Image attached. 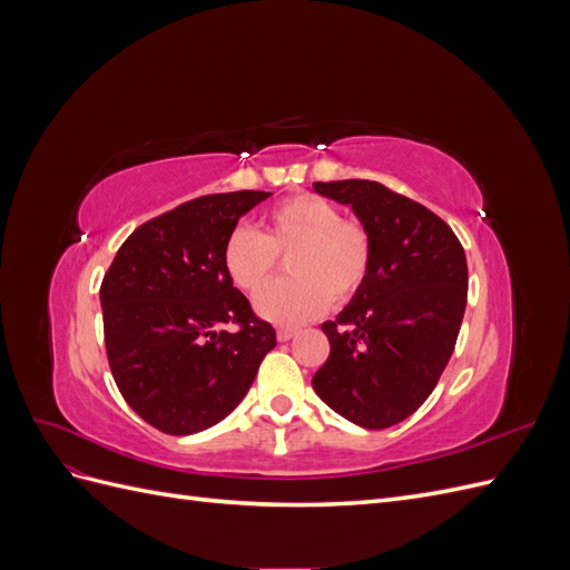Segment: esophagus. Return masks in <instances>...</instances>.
Listing matches in <instances>:
<instances>
[{
    "label": "esophagus",
    "mask_w": 570,
    "mask_h": 570,
    "mask_svg": "<svg viewBox=\"0 0 570 570\" xmlns=\"http://www.w3.org/2000/svg\"><path fill=\"white\" fill-rule=\"evenodd\" d=\"M297 333H299L297 327H278V340H281V342H287V340L295 337Z\"/></svg>",
    "instance_id": "1"
}]
</instances>
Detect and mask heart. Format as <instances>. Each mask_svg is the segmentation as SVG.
Returning a JSON list of instances; mask_svg holds the SVG:
<instances>
[{
    "mask_svg": "<svg viewBox=\"0 0 570 570\" xmlns=\"http://www.w3.org/2000/svg\"><path fill=\"white\" fill-rule=\"evenodd\" d=\"M291 254L296 275L278 286L267 283L279 256ZM230 283L258 295L256 312L281 325H297L323 314L331 302L347 304L366 285L373 268V235L366 223L344 218L331 199L302 193L278 202L264 216V233L239 226L220 249Z\"/></svg>",
    "mask_w": 570,
    "mask_h": 570,
    "instance_id": "b5f03b06",
    "label": "heart"
}]
</instances>
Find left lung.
Segmentation results:
<instances>
[{
  "label": "left lung",
  "instance_id": "8db88e82",
  "mask_svg": "<svg viewBox=\"0 0 570 570\" xmlns=\"http://www.w3.org/2000/svg\"><path fill=\"white\" fill-rule=\"evenodd\" d=\"M350 204L373 235L366 285L323 323L331 354L314 375L321 400L347 421L383 430L416 411L450 361L469 297V266L454 230L375 180L314 183Z\"/></svg>",
  "mask_w": 570,
  "mask_h": 570
}]
</instances>
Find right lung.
I'll return each instance as SVG.
<instances>
[{"label": "right lung", "instance_id": "add662e5", "mask_svg": "<svg viewBox=\"0 0 570 570\" xmlns=\"http://www.w3.org/2000/svg\"><path fill=\"white\" fill-rule=\"evenodd\" d=\"M268 195H204L142 223L101 281L114 381L137 416L166 435L226 419L275 347V327L254 314L220 262L239 216Z\"/></svg>", "mask_w": 570, "mask_h": 570}]
</instances>
